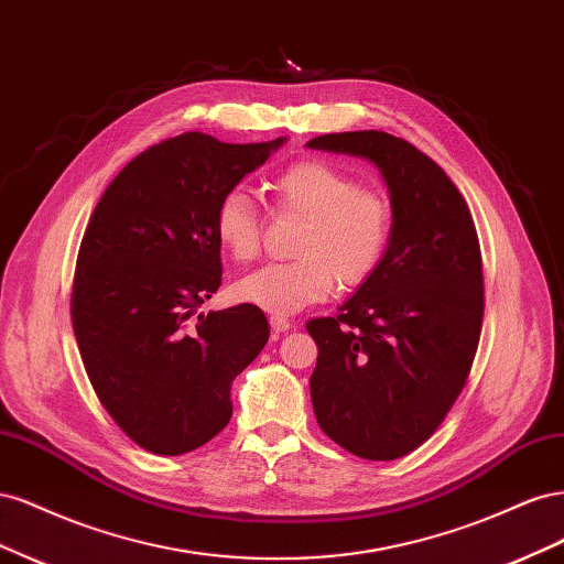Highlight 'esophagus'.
I'll list each match as a JSON object with an SVG mask.
<instances>
[{"label":"esophagus","mask_w":564,"mask_h":564,"mask_svg":"<svg viewBox=\"0 0 564 564\" xmlns=\"http://www.w3.org/2000/svg\"><path fill=\"white\" fill-rule=\"evenodd\" d=\"M270 327H272V332H275V334H282V332H286L289 327H292V319L284 317V315H270Z\"/></svg>","instance_id":"obj_1"}]
</instances>
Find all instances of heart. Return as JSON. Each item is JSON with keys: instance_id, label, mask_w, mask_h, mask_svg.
Returning <instances> with one entry per match:
<instances>
[{"instance_id": "b5f03b06", "label": "heart", "mask_w": 564, "mask_h": 564, "mask_svg": "<svg viewBox=\"0 0 564 564\" xmlns=\"http://www.w3.org/2000/svg\"><path fill=\"white\" fill-rule=\"evenodd\" d=\"M272 209L303 216L292 261L268 263L235 284L237 299L272 315H292L324 301L336 286H360L386 259L392 232L390 199L373 185L322 160H299L268 181ZM214 232L237 263L261 251L263 218L256 202L235 187L218 199Z\"/></svg>"}]
</instances>
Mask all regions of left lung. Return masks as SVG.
<instances>
[{
	"mask_svg": "<svg viewBox=\"0 0 564 564\" xmlns=\"http://www.w3.org/2000/svg\"><path fill=\"white\" fill-rule=\"evenodd\" d=\"M308 148L371 160L390 191L381 268L338 315L305 329L317 344L319 429L355 456L392 460L440 429L468 381L485 315L480 240L456 185L404 139L344 131Z\"/></svg>",
	"mask_w": 564,
	"mask_h": 564,
	"instance_id": "left-lung-1",
	"label": "left lung"
}]
</instances>
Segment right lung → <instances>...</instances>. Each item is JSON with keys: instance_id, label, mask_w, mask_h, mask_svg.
Segmentation results:
<instances>
[{"instance_id": "add662e5", "label": "right lung", "mask_w": 564, "mask_h": 564, "mask_svg": "<svg viewBox=\"0 0 564 564\" xmlns=\"http://www.w3.org/2000/svg\"><path fill=\"white\" fill-rule=\"evenodd\" d=\"M282 139L187 131L131 160L84 230L70 317L100 404L135 445L178 456L226 429L230 383L268 340L251 303L193 313L220 286L218 199Z\"/></svg>"}]
</instances>
